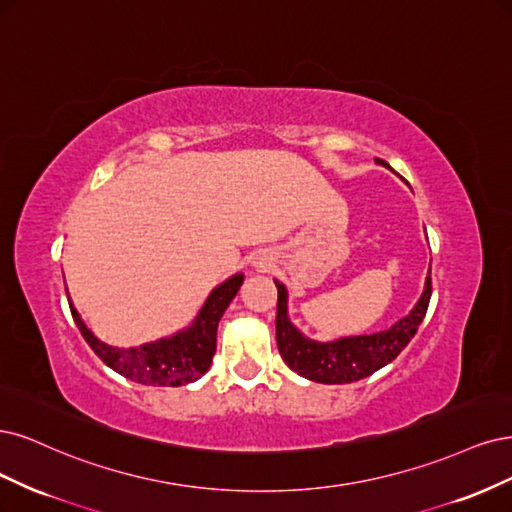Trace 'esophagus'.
Segmentation results:
<instances>
[{
	"label": "esophagus",
	"mask_w": 512,
	"mask_h": 512,
	"mask_svg": "<svg viewBox=\"0 0 512 512\" xmlns=\"http://www.w3.org/2000/svg\"><path fill=\"white\" fill-rule=\"evenodd\" d=\"M255 266H257V268H263V263H261V261H257V263H255Z\"/></svg>",
	"instance_id": "obj_1"
}]
</instances>
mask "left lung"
<instances>
[{
    "label": "left lung",
    "mask_w": 512,
    "mask_h": 512,
    "mask_svg": "<svg viewBox=\"0 0 512 512\" xmlns=\"http://www.w3.org/2000/svg\"><path fill=\"white\" fill-rule=\"evenodd\" d=\"M274 283L278 289L276 344L280 357L285 359V364L293 372H298L300 376L308 378V381L323 385L355 383L391 364L406 349V344L415 338L432 298V278L430 272H427L421 298L406 317L395 321L389 329H383V332L376 334L342 336L336 340L321 342L306 338L289 321L287 287L278 283V280H274Z\"/></svg>",
    "instance_id": "8db88e82"
}]
</instances>
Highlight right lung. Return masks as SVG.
I'll return each instance as SVG.
<instances>
[{"instance_id": "1", "label": "right lung", "mask_w": 512, "mask_h": 512, "mask_svg": "<svg viewBox=\"0 0 512 512\" xmlns=\"http://www.w3.org/2000/svg\"><path fill=\"white\" fill-rule=\"evenodd\" d=\"M242 280L244 274L238 272L223 280L219 287H214L189 327L180 329V332L168 338H159L155 342H146L140 346H129V349H119V346L102 342L85 325V321H82L72 300L68 302L82 338L87 340L95 355L108 368L140 385L183 387L208 372L212 355L217 351L219 321L229 302L236 298L238 289L242 287Z\"/></svg>"}]
</instances>
